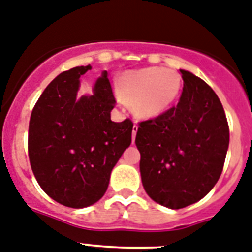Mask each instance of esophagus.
Returning <instances> with one entry per match:
<instances>
[{
    "label": "esophagus",
    "mask_w": 252,
    "mask_h": 252,
    "mask_svg": "<svg viewBox=\"0 0 252 252\" xmlns=\"http://www.w3.org/2000/svg\"><path fill=\"white\" fill-rule=\"evenodd\" d=\"M137 127H139V126H137L136 124H135V125H134V127H132V143H134V141H135V137H136Z\"/></svg>",
    "instance_id": "34e87169"
}]
</instances>
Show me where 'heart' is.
I'll list each match as a JSON object with an SVG mask.
<instances>
[{
	"mask_svg": "<svg viewBox=\"0 0 252 252\" xmlns=\"http://www.w3.org/2000/svg\"><path fill=\"white\" fill-rule=\"evenodd\" d=\"M182 79L172 68L147 67L124 72L117 79V92L137 117L162 115L176 102Z\"/></svg>",
	"mask_w": 252,
	"mask_h": 252,
	"instance_id": "1",
	"label": "heart"
}]
</instances>
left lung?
Segmentation results:
<instances>
[{"mask_svg":"<svg viewBox=\"0 0 252 252\" xmlns=\"http://www.w3.org/2000/svg\"><path fill=\"white\" fill-rule=\"evenodd\" d=\"M180 71L184 89L177 105L140 122L135 139L144 189L169 209L196 203L214 188L229 144L218 95L200 77Z\"/></svg>","mask_w":252,"mask_h":252,"instance_id":"left-lung-1","label":"left lung"}]
</instances>
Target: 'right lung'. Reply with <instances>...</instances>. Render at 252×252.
Here are the masks:
<instances>
[{"mask_svg":"<svg viewBox=\"0 0 252 252\" xmlns=\"http://www.w3.org/2000/svg\"><path fill=\"white\" fill-rule=\"evenodd\" d=\"M77 66L53 79L34 105L28 152L36 181L55 201L68 208L93 205L107 191L111 172L131 144L134 124L111 120L116 104L108 74L95 81L93 95L77 99Z\"/></svg>","mask_w":252,"mask_h":252,"instance_id":"obj_1","label":"right lung"}]
</instances>
